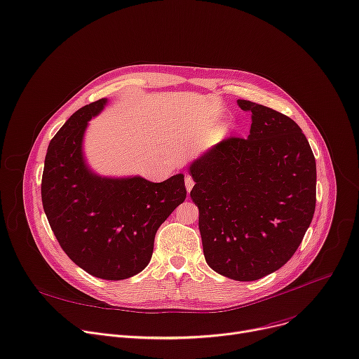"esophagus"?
Wrapping results in <instances>:
<instances>
[{
	"instance_id": "esophagus-1",
	"label": "esophagus",
	"mask_w": 359,
	"mask_h": 359,
	"mask_svg": "<svg viewBox=\"0 0 359 359\" xmlns=\"http://www.w3.org/2000/svg\"><path fill=\"white\" fill-rule=\"evenodd\" d=\"M184 184H186V190H187V192H190V190H192V187H194V184H195V182H194V179L190 177L189 175H186V177H184Z\"/></svg>"
}]
</instances>
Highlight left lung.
<instances>
[{
    "label": "left lung",
    "mask_w": 359,
    "mask_h": 359,
    "mask_svg": "<svg viewBox=\"0 0 359 359\" xmlns=\"http://www.w3.org/2000/svg\"><path fill=\"white\" fill-rule=\"evenodd\" d=\"M252 114L248 138H228L189 165L208 266L254 281L299 248L316 206V161L292 118L238 100Z\"/></svg>",
    "instance_id": "left-lung-1"
}]
</instances>
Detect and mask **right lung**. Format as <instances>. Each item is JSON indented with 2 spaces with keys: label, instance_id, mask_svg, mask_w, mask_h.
Listing matches in <instances>:
<instances>
[{
  "label": "right lung",
  "instance_id": "add662e5",
  "mask_svg": "<svg viewBox=\"0 0 359 359\" xmlns=\"http://www.w3.org/2000/svg\"><path fill=\"white\" fill-rule=\"evenodd\" d=\"M107 98L82 107L50 141L41 179V201L67 257L104 280H124L144 270L160 225L186 199L184 176L153 183L141 176L95 173L83 154V137Z\"/></svg>",
  "mask_w": 359,
  "mask_h": 359
}]
</instances>
